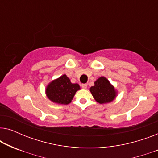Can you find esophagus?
I'll return each mask as SVG.
<instances>
[{
	"mask_svg": "<svg viewBox=\"0 0 158 158\" xmlns=\"http://www.w3.org/2000/svg\"><path fill=\"white\" fill-rule=\"evenodd\" d=\"M81 87L83 88V89H86V88H87V87H88V85L86 83H84V84H82L81 85Z\"/></svg>",
	"mask_w": 158,
	"mask_h": 158,
	"instance_id": "34e87169",
	"label": "esophagus"
}]
</instances>
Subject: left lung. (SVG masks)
<instances>
[{
    "mask_svg": "<svg viewBox=\"0 0 158 158\" xmlns=\"http://www.w3.org/2000/svg\"><path fill=\"white\" fill-rule=\"evenodd\" d=\"M90 91L97 102L106 103L111 102L116 96V91L114 87L104 77H101L90 87Z\"/></svg>",
    "mask_w": 158,
    "mask_h": 158,
    "instance_id": "8db88e82",
    "label": "left lung"
}]
</instances>
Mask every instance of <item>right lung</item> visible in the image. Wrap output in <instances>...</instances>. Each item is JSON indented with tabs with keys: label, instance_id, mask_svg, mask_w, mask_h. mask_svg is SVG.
Returning <instances> with one entry per match:
<instances>
[{
	"label": "right lung",
	"instance_id": "obj_1",
	"mask_svg": "<svg viewBox=\"0 0 158 158\" xmlns=\"http://www.w3.org/2000/svg\"><path fill=\"white\" fill-rule=\"evenodd\" d=\"M80 90V85L72 83L66 75L52 81L47 85L46 94L49 100L58 104H69L75 93Z\"/></svg>",
	"mask_w": 158,
	"mask_h": 158
}]
</instances>
